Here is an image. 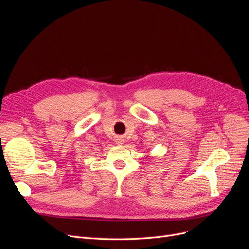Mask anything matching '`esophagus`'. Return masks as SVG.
Segmentation results:
<instances>
[{
    "label": "esophagus",
    "mask_w": 249,
    "mask_h": 249,
    "mask_svg": "<svg viewBox=\"0 0 249 249\" xmlns=\"http://www.w3.org/2000/svg\"><path fill=\"white\" fill-rule=\"evenodd\" d=\"M119 144H123V143H122V141H119Z\"/></svg>",
    "instance_id": "34e87169"
}]
</instances>
